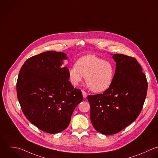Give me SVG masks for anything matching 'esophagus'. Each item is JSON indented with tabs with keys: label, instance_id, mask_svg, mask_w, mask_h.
<instances>
[{
	"label": "esophagus",
	"instance_id": "34e87169",
	"mask_svg": "<svg viewBox=\"0 0 158 158\" xmlns=\"http://www.w3.org/2000/svg\"><path fill=\"white\" fill-rule=\"evenodd\" d=\"M82 93L83 97H84V98H85L87 97V94L84 90H82Z\"/></svg>",
	"mask_w": 158,
	"mask_h": 158
}]
</instances>
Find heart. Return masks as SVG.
<instances>
[{"label": "heart", "instance_id": "1", "mask_svg": "<svg viewBox=\"0 0 158 158\" xmlns=\"http://www.w3.org/2000/svg\"><path fill=\"white\" fill-rule=\"evenodd\" d=\"M71 83L77 85L85 77L88 87L94 92L100 93L106 90L111 85L114 67L109 61L94 55H87L80 58L76 65L69 69Z\"/></svg>", "mask_w": 158, "mask_h": 158}]
</instances>
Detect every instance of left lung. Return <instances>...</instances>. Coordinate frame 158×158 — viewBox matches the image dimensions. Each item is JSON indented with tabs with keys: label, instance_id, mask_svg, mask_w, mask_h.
<instances>
[{
	"label": "left lung",
	"instance_id": "1",
	"mask_svg": "<svg viewBox=\"0 0 158 158\" xmlns=\"http://www.w3.org/2000/svg\"><path fill=\"white\" fill-rule=\"evenodd\" d=\"M113 58L116 64L111 86L103 94L87 97L92 124L106 135L118 133L137 118L148 89L146 76L135 58L114 54Z\"/></svg>",
	"mask_w": 158,
	"mask_h": 158
}]
</instances>
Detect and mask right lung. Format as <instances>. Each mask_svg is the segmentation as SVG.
Masks as SVG:
<instances>
[{
    "label": "right lung",
    "mask_w": 158,
    "mask_h": 158,
    "mask_svg": "<svg viewBox=\"0 0 158 158\" xmlns=\"http://www.w3.org/2000/svg\"><path fill=\"white\" fill-rule=\"evenodd\" d=\"M63 52H45L28 58L17 79V97L26 118L40 130L56 134L68 127L71 115L83 100L80 89L68 81Z\"/></svg>",
    "instance_id": "add662e5"
}]
</instances>
